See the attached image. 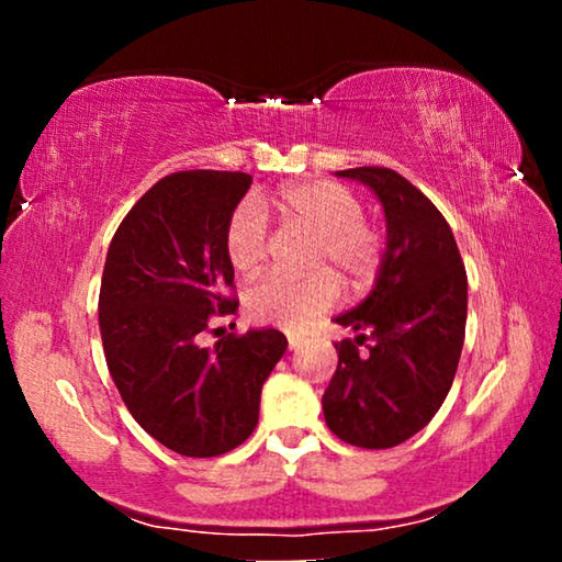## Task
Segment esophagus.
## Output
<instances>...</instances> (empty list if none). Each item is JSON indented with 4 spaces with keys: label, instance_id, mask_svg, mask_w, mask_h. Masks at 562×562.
I'll list each match as a JSON object with an SVG mask.
<instances>
[{
    "label": "esophagus",
    "instance_id": "1",
    "mask_svg": "<svg viewBox=\"0 0 562 562\" xmlns=\"http://www.w3.org/2000/svg\"><path fill=\"white\" fill-rule=\"evenodd\" d=\"M306 340L302 335H289V350H299Z\"/></svg>",
    "mask_w": 562,
    "mask_h": 562
}]
</instances>
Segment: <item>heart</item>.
I'll use <instances>...</instances> for the list:
<instances>
[{
    "mask_svg": "<svg viewBox=\"0 0 562 562\" xmlns=\"http://www.w3.org/2000/svg\"><path fill=\"white\" fill-rule=\"evenodd\" d=\"M276 210L289 227L314 235L310 263L329 268L348 289H366L383 256V235L363 220V204L348 187L335 181L291 183L276 196ZM268 252L263 206L252 199L229 214L225 227L227 263L240 276L260 271ZM329 271L310 276H266L245 294V314L260 325L302 329L322 312L333 310L340 283Z\"/></svg>",
    "mask_w": 562,
    "mask_h": 562,
    "instance_id": "heart-1",
    "label": "heart"
}]
</instances>
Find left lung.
I'll list each match as a JSON object with an SVG mask.
<instances>
[{
	"instance_id": "obj_1",
	"label": "left lung",
	"mask_w": 562,
	"mask_h": 562,
	"mask_svg": "<svg viewBox=\"0 0 562 562\" xmlns=\"http://www.w3.org/2000/svg\"><path fill=\"white\" fill-rule=\"evenodd\" d=\"M337 176L379 196L386 250L371 294L335 317L356 337L335 345L337 371L322 409L340 440L396 448L429 425L456 379L465 340V266L440 210L404 176L381 166Z\"/></svg>"
}]
</instances>
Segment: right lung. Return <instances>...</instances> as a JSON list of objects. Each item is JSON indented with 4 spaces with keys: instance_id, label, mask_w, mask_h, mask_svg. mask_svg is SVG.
<instances>
[{
    "instance_id": "right-lung-1",
    "label": "right lung",
    "mask_w": 562,
    "mask_h": 562,
    "mask_svg": "<svg viewBox=\"0 0 562 562\" xmlns=\"http://www.w3.org/2000/svg\"><path fill=\"white\" fill-rule=\"evenodd\" d=\"M240 171H179L137 199L114 233L99 291L104 358L122 402L150 437L187 458L235 450L258 425L260 389L286 352L279 329L199 345L212 314H233L229 214Z\"/></svg>"
}]
</instances>
